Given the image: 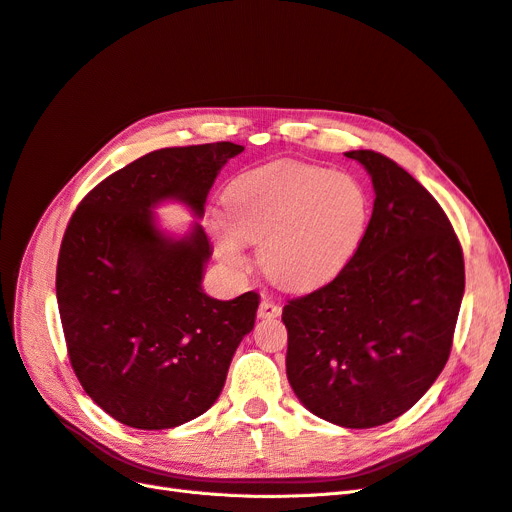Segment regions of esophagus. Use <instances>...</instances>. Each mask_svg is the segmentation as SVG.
<instances>
[{
	"mask_svg": "<svg viewBox=\"0 0 512 512\" xmlns=\"http://www.w3.org/2000/svg\"><path fill=\"white\" fill-rule=\"evenodd\" d=\"M280 314H282V307L277 305V303H273L269 299H262L260 301V305H258V318L267 320V318H277Z\"/></svg>",
	"mask_w": 512,
	"mask_h": 512,
	"instance_id": "1",
	"label": "esophagus"
}]
</instances>
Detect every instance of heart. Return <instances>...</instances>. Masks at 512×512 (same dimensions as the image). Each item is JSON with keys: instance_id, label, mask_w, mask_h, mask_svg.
I'll use <instances>...</instances> for the list:
<instances>
[{"instance_id": "obj_1", "label": "heart", "mask_w": 512, "mask_h": 512, "mask_svg": "<svg viewBox=\"0 0 512 512\" xmlns=\"http://www.w3.org/2000/svg\"><path fill=\"white\" fill-rule=\"evenodd\" d=\"M226 213H215V258L243 275L247 243H258V265L275 286L316 290L342 273L359 252L371 218L365 185L316 164L277 162L232 179Z\"/></svg>"}]
</instances>
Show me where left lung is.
Returning <instances> with one entry per match:
<instances>
[{"mask_svg": "<svg viewBox=\"0 0 512 512\" xmlns=\"http://www.w3.org/2000/svg\"><path fill=\"white\" fill-rule=\"evenodd\" d=\"M374 185L367 235L335 280L284 307L286 376L333 425L369 429L410 410L451 354L466 288L446 213L397 162L348 151Z\"/></svg>", "mask_w": 512, "mask_h": 512, "instance_id": "8db88e82", "label": "left lung"}]
</instances>
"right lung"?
Listing matches in <instances>:
<instances>
[{
	"label": "right lung",
	"instance_id": "obj_1",
	"mask_svg": "<svg viewBox=\"0 0 512 512\" xmlns=\"http://www.w3.org/2000/svg\"><path fill=\"white\" fill-rule=\"evenodd\" d=\"M243 145L158 149L91 190L57 260V305L85 393L134 429H173L220 397L260 297L220 301L203 290L213 254L200 222L183 235L156 207L181 203L203 220L224 164Z\"/></svg>",
	"mask_w": 512,
	"mask_h": 512
}]
</instances>
